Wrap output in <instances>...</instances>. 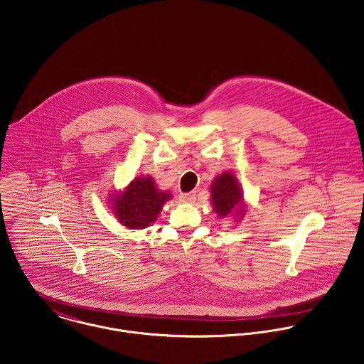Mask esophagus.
Wrapping results in <instances>:
<instances>
[{
    "label": "esophagus",
    "mask_w": 364,
    "mask_h": 364,
    "mask_svg": "<svg viewBox=\"0 0 364 364\" xmlns=\"http://www.w3.org/2000/svg\"><path fill=\"white\" fill-rule=\"evenodd\" d=\"M180 200L183 203H194L196 201V193H186L180 196Z\"/></svg>",
    "instance_id": "obj_1"
}]
</instances>
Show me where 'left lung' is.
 <instances>
[{"mask_svg":"<svg viewBox=\"0 0 364 364\" xmlns=\"http://www.w3.org/2000/svg\"><path fill=\"white\" fill-rule=\"evenodd\" d=\"M210 203L218 218H234L240 223L248 211L244 191L237 176L231 170H225L210 184Z\"/></svg>","mask_w":364,"mask_h":364,"instance_id":"1","label":"left lung"}]
</instances>
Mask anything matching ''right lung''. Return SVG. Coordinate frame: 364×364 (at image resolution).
<instances>
[{
    "label": "right lung",
    "mask_w": 364,
    "mask_h": 364,
    "mask_svg": "<svg viewBox=\"0 0 364 364\" xmlns=\"http://www.w3.org/2000/svg\"><path fill=\"white\" fill-rule=\"evenodd\" d=\"M171 198V191L157 188L151 176H137L123 190L110 191L107 204L123 227L144 230L157 220L163 205Z\"/></svg>",
    "instance_id": "right-lung-1"
}]
</instances>
